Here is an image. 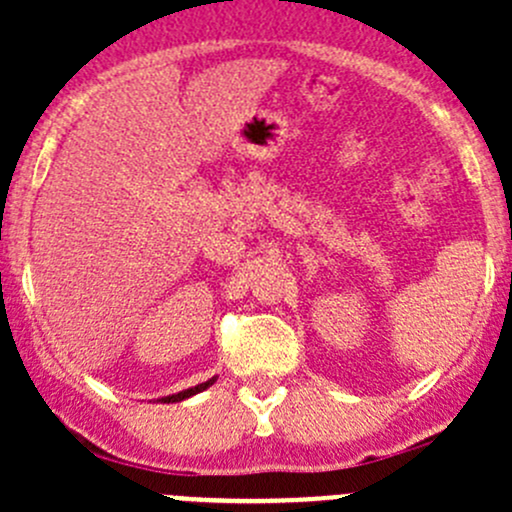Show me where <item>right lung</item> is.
<instances>
[{"mask_svg": "<svg viewBox=\"0 0 512 512\" xmlns=\"http://www.w3.org/2000/svg\"><path fill=\"white\" fill-rule=\"evenodd\" d=\"M213 381H215V379L205 381V384H198V386H193V389H185V391H180V394L165 396V399H163V404H175V401H183V399H188V396H193V394H200V391H205V389H208V386L213 384Z\"/></svg>", "mask_w": 512, "mask_h": 512, "instance_id": "1", "label": "right lung"}]
</instances>
